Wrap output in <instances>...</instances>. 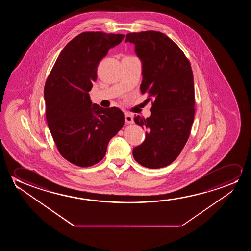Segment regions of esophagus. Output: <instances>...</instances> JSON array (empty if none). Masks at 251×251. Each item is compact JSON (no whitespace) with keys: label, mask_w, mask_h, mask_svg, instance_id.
<instances>
[{"label":"esophagus","mask_w":251,"mask_h":251,"mask_svg":"<svg viewBox=\"0 0 251 251\" xmlns=\"http://www.w3.org/2000/svg\"><path fill=\"white\" fill-rule=\"evenodd\" d=\"M125 122H126L127 124H133V123H134V118H133V116L130 115V114H125Z\"/></svg>","instance_id":"esophagus-1"}]
</instances>
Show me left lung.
Masks as SVG:
<instances>
[{
  "label": "left lung",
  "mask_w": 251,
  "mask_h": 251,
  "mask_svg": "<svg viewBox=\"0 0 251 251\" xmlns=\"http://www.w3.org/2000/svg\"><path fill=\"white\" fill-rule=\"evenodd\" d=\"M125 42L135 45L141 60V93H148V101L154 100L150 117L134 118L148 132L133 156L147 168L165 167L181 153L195 118L191 65L178 45L159 31L127 33Z\"/></svg>",
  "instance_id": "left-lung-1"
}]
</instances>
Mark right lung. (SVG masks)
<instances>
[{
	"label": "right lung",
	"instance_id": "right-lung-1",
	"mask_svg": "<svg viewBox=\"0 0 251 251\" xmlns=\"http://www.w3.org/2000/svg\"><path fill=\"white\" fill-rule=\"evenodd\" d=\"M124 38L103 31L80 33L62 50L46 79L49 128L60 154L79 167L101 161L110 139L124 126L120 109L92 105L88 94L100 61Z\"/></svg>",
	"mask_w": 251,
	"mask_h": 251
}]
</instances>
